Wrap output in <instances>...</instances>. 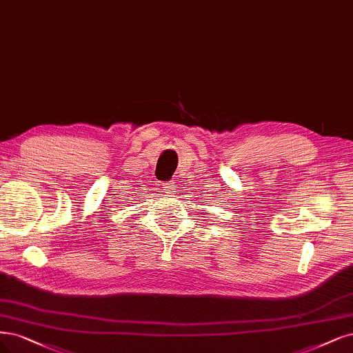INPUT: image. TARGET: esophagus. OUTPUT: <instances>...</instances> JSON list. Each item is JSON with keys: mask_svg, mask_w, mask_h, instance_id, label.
Returning a JSON list of instances; mask_svg holds the SVG:
<instances>
[{"mask_svg": "<svg viewBox=\"0 0 353 353\" xmlns=\"http://www.w3.org/2000/svg\"><path fill=\"white\" fill-rule=\"evenodd\" d=\"M163 188H165V191H166L168 194H172V192H174V190H175V182H174V181H168V182H165V184H163Z\"/></svg>", "mask_w": 353, "mask_h": 353, "instance_id": "1", "label": "esophagus"}]
</instances>
